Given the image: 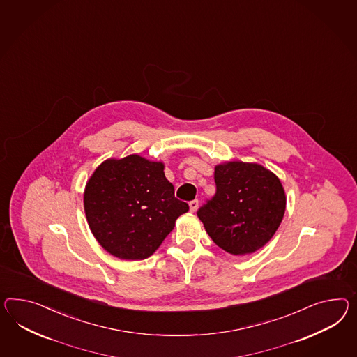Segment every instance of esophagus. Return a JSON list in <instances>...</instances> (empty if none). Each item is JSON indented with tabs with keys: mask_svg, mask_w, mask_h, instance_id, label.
<instances>
[{
	"mask_svg": "<svg viewBox=\"0 0 357 357\" xmlns=\"http://www.w3.org/2000/svg\"><path fill=\"white\" fill-rule=\"evenodd\" d=\"M198 204H199V202L197 201V199H194V201L190 202V203H189L190 211H192V212H195L197 208H198Z\"/></svg>",
	"mask_w": 357,
	"mask_h": 357,
	"instance_id": "obj_1",
	"label": "esophagus"
}]
</instances>
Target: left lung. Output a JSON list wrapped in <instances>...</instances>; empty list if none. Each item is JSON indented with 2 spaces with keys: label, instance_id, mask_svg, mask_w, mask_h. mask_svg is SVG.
I'll return each mask as SVG.
<instances>
[{
  "label": "left lung",
  "instance_id": "obj_1",
  "mask_svg": "<svg viewBox=\"0 0 357 357\" xmlns=\"http://www.w3.org/2000/svg\"><path fill=\"white\" fill-rule=\"evenodd\" d=\"M216 194L198 211L207 234L228 254L245 256L264 247L284 219L281 180L257 163L227 160L215 165Z\"/></svg>",
  "mask_w": 357,
  "mask_h": 357
}]
</instances>
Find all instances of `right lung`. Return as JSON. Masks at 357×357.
I'll list each match as a JSON object with an SVG mask.
<instances>
[{
  "instance_id": "1",
  "label": "right lung",
  "mask_w": 357,
  "mask_h": 357,
  "mask_svg": "<svg viewBox=\"0 0 357 357\" xmlns=\"http://www.w3.org/2000/svg\"><path fill=\"white\" fill-rule=\"evenodd\" d=\"M84 211L93 236L121 260L153 255L189 206L174 198L165 163L138 154L109 158L84 190Z\"/></svg>"
}]
</instances>
